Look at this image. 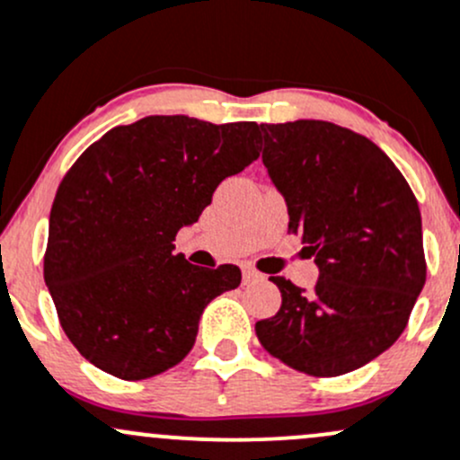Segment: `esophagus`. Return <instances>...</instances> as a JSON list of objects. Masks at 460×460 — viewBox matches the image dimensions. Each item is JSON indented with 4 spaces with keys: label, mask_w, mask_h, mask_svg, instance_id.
Returning a JSON list of instances; mask_svg holds the SVG:
<instances>
[{
    "label": "esophagus",
    "mask_w": 460,
    "mask_h": 460,
    "mask_svg": "<svg viewBox=\"0 0 460 460\" xmlns=\"http://www.w3.org/2000/svg\"><path fill=\"white\" fill-rule=\"evenodd\" d=\"M260 278H262V275H260L255 269H244V270H243V282H244V284L258 282Z\"/></svg>",
    "instance_id": "obj_1"
}]
</instances>
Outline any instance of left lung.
<instances>
[{"label":"left lung","mask_w":460,"mask_h":460,"mask_svg":"<svg viewBox=\"0 0 460 460\" xmlns=\"http://www.w3.org/2000/svg\"><path fill=\"white\" fill-rule=\"evenodd\" d=\"M262 161L319 279L270 278L282 306L255 323L264 350L311 376H340L388 350L425 284L419 202L370 138L328 120L260 125Z\"/></svg>","instance_id":"left-lung-1"}]
</instances>
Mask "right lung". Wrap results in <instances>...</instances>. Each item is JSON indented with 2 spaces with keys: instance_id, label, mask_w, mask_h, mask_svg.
Instances as JSON below:
<instances>
[{
  "instance_id": "add662e5",
  "label": "right lung",
  "mask_w": 460,
  "mask_h": 460,
  "mask_svg": "<svg viewBox=\"0 0 460 460\" xmlns=\"http://www.w3.org/2000/svg\"><path fill=\"white\" fill-rule=\"evenodd\" d=\"M253 120L145 116L92 143L57 190L43 279L61 328L108 375L141 381L181 364L211 299L240 287L234 264L173 255L216 187L255 158Z\"/></svg>"
}]
</instances>
